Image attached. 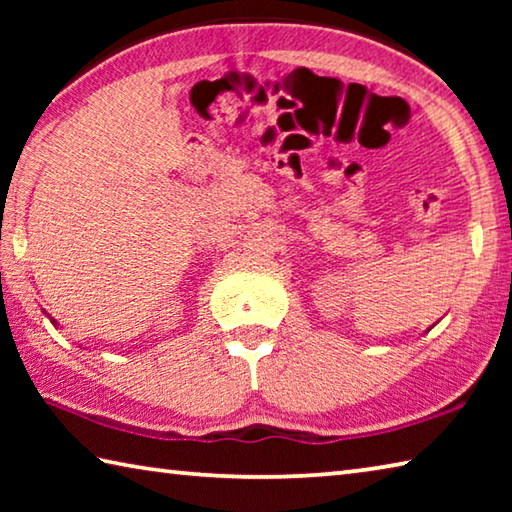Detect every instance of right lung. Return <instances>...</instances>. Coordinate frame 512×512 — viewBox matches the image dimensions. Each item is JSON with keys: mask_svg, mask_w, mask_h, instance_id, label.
<instances>
[{"mask_svg": "<svg viewBox=\"0 0 512 512\" xmlns=\"http://www.w3.org/2000/svg\"><path fill=\"white\" fill-rule=\"evenodd\" d=\"M51 323H54V325H56V320H51Z\"/></svg>", "mask_w": 512, "mask_h": 512, "instance_id": "add662e5", "label": "right lung"}]
</instances>
